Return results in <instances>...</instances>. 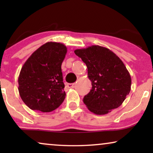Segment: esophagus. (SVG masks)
<instances>
[{"label": "esophagus", "instance_id": "obj_1", "mask_svg": "<svg viewBox=\"0 0 153 153\" xmlns=\"http://www.w3.org/2000/svg\"><path fill=\"white\" fill-rule=\"evenodd\" d=\"M75 83H67L66 86L69 88H74Z\"/></svg>", "mask_w": 153, "mask_h": 153}]
</instances>
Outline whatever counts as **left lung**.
<instances>
[{"mask_svg": "<svg viewBox=\"0 0 153 153\" xmlns=\"http://www.w3.org/2000/svg\"><path fill=\"white\" fill-rule=\"evenodd\" d=\"M88 68L92 89L83 97L89 111L104 115L120 106L131 90L130 74L116 54L106 47L93 45L76 49Z\"/></svg>", "mask_w": 153, "mask_h": 153, "instance_id": "1", "label": "left lung"}]
</instances>
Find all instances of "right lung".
Here are the masks:
<instances>
[{
  "label": "right lung",
  "instance_id": "right-lung-1",
  "mask_svg": "<svg viewBox=\"0 0 153 153\" xmlns=\"http://www.w3.org/2000/svg\"><path fill=\"white\" fill-rule=\"evenodd\" d=\"M67 51L63 44L49 42L25 62L19 76L18 90L30 109L51 112L64 101L66 94L61 65Z\"/></svg>",
  "mask_w": 153,
  "mask_h": 153
}]
</instances>
